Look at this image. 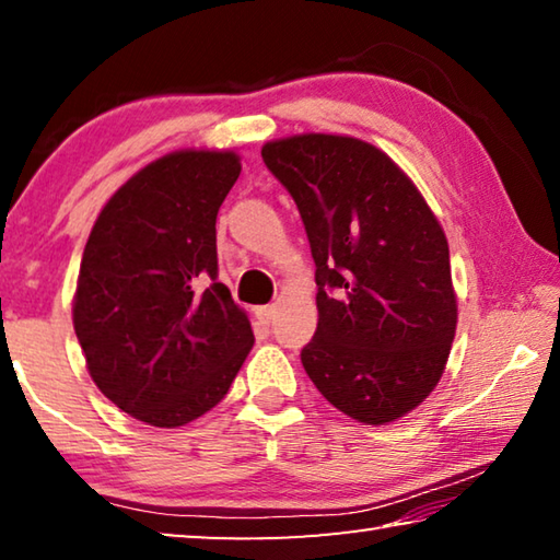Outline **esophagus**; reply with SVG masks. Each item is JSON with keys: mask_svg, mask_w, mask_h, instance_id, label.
Returning <instances> with one entry per match:
<instances>
[{"mask_svg": "<svg viewBox=\"0 0 560 560\" xmlns=\"http://www.w3.org/2000/svg\"><path fill=\"white\" fill-rule=\"evenodd\" d=\"M257 318L264 326H271L273 318H277V306H259L257 308Z\"/></svg>", "mask_w": 560, "mask_h": 560, "instance_id": "obj_1", "label": "esophagus"}]
</instances>
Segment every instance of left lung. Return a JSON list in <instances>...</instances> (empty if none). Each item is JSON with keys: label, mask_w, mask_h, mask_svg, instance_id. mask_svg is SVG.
<instances>
[{"label": "left lung", "mask_w": 560, "mask_h": 560, "mask_svg": "<svg viewBox=\"0 0 560 560\" xmlns=\"http://www.w3.org/2000/svg\"><path fill=\"white\" fill-rule=\"evenodd\" d=\"M316 261L318 328L301 363L318 393L365 424L415 410L447 365L457 296L438 217L383 150L306 132L271 140Z\"/></svg>", "instance_id": "obj_1"}]
</instances>
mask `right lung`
<instances>
[{
	"mask_svg": "<svg viewBox=\"0 0 560 560\" xmlns=\"http://www.w3.org/2000/svg\"><path fill=\"white\" fill-rule=\"evenodd\" d=\"M242 173L232 150H177L103 207L73 296L75 338L98 390L153 428L222 400L254 346L217 281V212Z\"/></svg>",
	"mask_w": 560,
	"mask_h": 560,
	"instance_id": "add662e5",
	"label": "right lung"
}]
</instances>
